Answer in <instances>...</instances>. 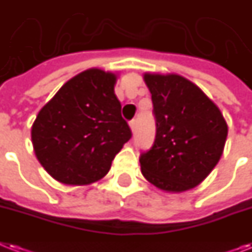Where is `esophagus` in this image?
Here are the masks:
<instances>
[{
    "label": "esophagus",
    "mask_w": 252,
    "mask_h": 252,
    "mask_svg": "<svg viewBox=\"0 0 252 252\" xmlns=\"http://www.w3.org/2000/svg\"><path fill=\"white\" fill-rule=\"evenodd\" d=\"M129 126H130V129H132V132H136V128H137V122L134 119L130 120L129 122Z\"/></svg>",
    "instance_id": "34e87169"
}]
</instances>
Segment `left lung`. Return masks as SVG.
I'll return each mask as SVG.
<instances>
[{"mask_svg":"<svg viewBox=\"0 0 252 252\" xmlns=\"http://www.w3.org/2000/svg\"><path fill=\"white\" fill-rule=\"evenodd\" d=\"M155 118V140L140 155L145 179L165 191L195 188L220 160L228 126L199 88L180 75L145 73Z\"/></svg>","mask_w":252,"mask_h":252,"instance_id":"left-lung-1","label":"left lung"}]
</instances>
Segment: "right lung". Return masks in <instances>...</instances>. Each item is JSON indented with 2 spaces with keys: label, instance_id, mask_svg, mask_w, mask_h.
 Listing matches in <instances>:
<instances>
[{
  "label": "right lung",
  "instance_id": "1",
  "mask_svg": "<svg viewBox=\"0 0 252 252\" xmlns=\"http://www.w3.org/2000/svg\"><path fill=\"white\" fill-rule=\"evenodd\" d=\"M116 76L91 68L63 85L41 108L32 144L41 165L67 185L101 180L132 132L114 92Z\"/></svg>",
  "mask_w": 252,
  "mask_h": 252
}]
</instances>
